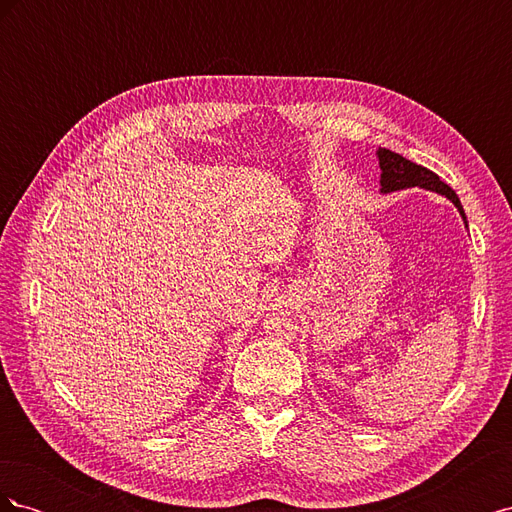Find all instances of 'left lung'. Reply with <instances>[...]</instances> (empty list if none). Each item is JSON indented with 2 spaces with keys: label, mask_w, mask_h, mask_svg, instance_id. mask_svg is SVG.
Segmentation results:
<instances>
[{
  "label": "left lung",
  "mask_w": 512,
  "mask_h": 512,
  "mask_svg": "<svg viewBox=\"0 0 512 512\" xmlns=\"http://www.w3.org/2000/svg\"><path fill=\"white\" fill-rule=\"evenodd\" d=\"M378 160H380V185H382V192L389 194V192H397V190H406V188H425L431 192H438L442 196H446L451 203L457 207V211L461 213L463 222L468 226L466 220V213H463L461 207V200L455 194V190L451 185H446L436 173H431L429 168L421 166V164H414L410 160H406L404 156H399V153L391 151V149H378Z\"/></svg>",
  "instance_id": "left-lung-1"
}]
</instances>
